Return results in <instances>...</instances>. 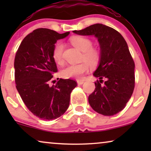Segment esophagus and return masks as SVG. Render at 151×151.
Returning a JSON list of instances; mask_svg holds the SVG:
<instances>
[{"label":"esophagus","instance_id":"1","mask_svg":"<svg viewBox=\"0 0 151 151\" xmlns=\"http://www.w3.org/2000/svg\"><path fill=\"white\" fill-rule=\"evenodd\" d=\"M84 82V80H77V83L78 84H79V85H81V84H82Z\"/></svg>","mask_w":151,"mask_h":151}]
</instances>
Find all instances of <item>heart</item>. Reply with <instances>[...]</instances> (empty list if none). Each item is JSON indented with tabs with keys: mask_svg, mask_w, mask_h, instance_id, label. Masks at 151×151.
Wrapping results in <instances>:
<instances>
[{
	"mask_svg": "<svg viewBox=\"0 0 151 151\" xmlns=\"http://www.w3.org/2000/svg\"><path fill=\"white\" fill-rule=\"evenodd\" d=\"M70 42L74 47L83 53L82 58L86 61L76 65H70L62 71V76L65 78H81L84 73L88 71V65L95 67L100 60V53L98 49L93 48V42L89 38L82 36H73ZM64 44L60 42L54 45L52 51V57L55 63L63 64V53Z\"/></svg>",
	"mask_w": 151,
	"mask_h": 151,
	"instance_id": "1",
	"label": "heart"
}]
</instances>
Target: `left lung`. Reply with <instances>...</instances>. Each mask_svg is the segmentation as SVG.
I'll use <instances>...</instances> for the list:
<instances>
[{"label": "left lung", "mask_w": 151, "mask_h": 151, "mask_svg": "<svg viewBox=\"0 0 151 151\" xmlns=\"http://www.w3.org/2000/svg\"><path fill=\"white\" fill-rule=\"evenodd\" d=\"M73 32L94 36L100 44V60L93 73L100 80L95 82L94 91L88 96L89 104L103 115L117 114L124 109L135 87V63L127 42L117 31L100 23Z\"/></svg>", "instance_id": "1"}]
</instances>
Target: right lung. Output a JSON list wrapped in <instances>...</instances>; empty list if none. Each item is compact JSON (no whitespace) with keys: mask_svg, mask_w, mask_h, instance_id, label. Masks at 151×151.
<instances>
[{"mask_svg":"<svg viewBox=\"0 0 151 151\" xmlns=\"http://www.w3.org/2000/svg\"><path fill=\"white\" fill-rule=\"evenodd\" d=\"M69 34L37 29L22 40L16 53V88L29 110L43 120L55 119L65 113L71 93L77 86L75 80L62 78L49 85L53 73L58 71L52 57L53 47Z\"/></svg>","mask_w":151,"mask_h":151,"instance_id":"obj_1","label":"right lung"}]
</instances>
